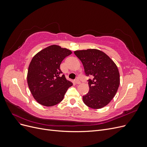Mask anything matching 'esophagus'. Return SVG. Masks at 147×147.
<instances>
[{
	"instance_id": "esophagus-1",
	"label": "esophagus",
	"mask_w": 147,
	"mask_h": 147,
	"mask_svg": "<svg viewBox=\"0 0 147 147\" xmlns=\"http://www.w3.org/2000/svg\"><path fill=\"white\" fill-rule=\"evenodd\" d=\"M75 83L77 84H80V83H81V82L78 79H76V80H75Z\"/></svg>"
}]
</instances>
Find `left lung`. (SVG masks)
I'll list each match as a JSON object with an SVG mask.
<instances>
[{"label": "left lung", "mask_w": 147, "mask_h": 147, "mask_svg": "<svg viewBox=\"0 0 147 147\" xmlns=\"http://www.w3.org/2000/svg\"><path fill=\"white\" fill-rule=\"evenodd\" d=\"M82 61L88 79L90 91L83 96L84 104L98 109L104 107L116 94L119 85L117 66L105 53L96 49L77 50L74 52Z\"/></svg>", "instance_id": "1"}]
</instances>
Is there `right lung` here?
<instances>
[{
  "label": "right lung",
  "instance_id": "right-lung-1",
  "mask_svg": "<svg viewBox=\"0 0 147 147\" xmlns=\"http://www.w3.org/2000/svg\"><path fill=\"white\" fill-rule=\"evenodd\" d=\"M72 51L58 45L49 46L35 55L28 72V84L34 99L40 104L51 107L63 100L73 85L65 78L60 65Z\"/></svg>",
  "mask_w": 147,
  "mask_h": 147
}]
</instances>
